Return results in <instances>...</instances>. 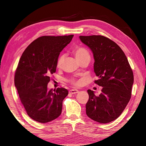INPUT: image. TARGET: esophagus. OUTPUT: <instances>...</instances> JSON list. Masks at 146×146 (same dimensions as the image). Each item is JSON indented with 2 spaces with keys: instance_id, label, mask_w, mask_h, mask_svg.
<instances>
[{
  "instance_id": "1",
  "label": "esophagus",
  "mask_w": 146,
  "mask_h": 146,
  "mask_svg": "<svg viewBox=\"0 0 146 146\" xmlns=\"http://www.w3.org/2000/svg\"><path fill=\"white\" fill-rule=\"evenodd\" d=\"M78 90H76V89H71L69 91V93L70 94H77V93H78Z\"/></svg>"
}]
</instances>
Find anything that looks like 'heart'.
Returning <instances> with one entry per match:
<instances>
[{"instance_id":"b5f03b06","label":"heart","mask_w":146,"mask_h":146,"mask_svg":"<svg viewBox=\"0 0 146 146\" xmlns=\"http://www.w3.org/2000/svg\"><path fill=\"white\" fill-rule=\"evenodd\" d=\"M73 52L78 60H81V59L86 58V57H90L88 51L86 50L85 48H82V47H76L75 48H74ZM64 56L63 54H61L59 56L57 60V63H56L57 67L60 68L61 66V64L63 63V60H64ZM72 82L74 83H78V82H75V80H72Z\"/></svg>"}]
</instances>
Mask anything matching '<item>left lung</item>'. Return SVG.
Returning <instances> with one entry per match:
<instances>
[{
	"label": "left lung",
	"instance_id": "obj_1",
	"mask_svg": "<svg viewBox=\"0 0 146 146\" xmlns=\"http://www.w3.org/2000/svg\"><path fill=\"white\" fill-rule=\"evenodd\" d=\"M83 44L91 49L94 70L102 86L98 96L88 90L89 100L86 113L96 122L107 123L115 120L125 109L131 97L134 75L124 52L115 42L103 36H80Z\"/></svg>",
	"mask_w": 146,
	"mask_h": 146
}]
</instances>
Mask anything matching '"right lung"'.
I'll return each mask as SVG.
<instances>
[{"instance_id":"obj_1","label":"right lung","mask_w":146,"mask_h":146,"mask_svg":"<svg viewBox=\"0 0 146 146\" xmlns=\"http://www.w3.org/2000/svg\"><path fill=\"white\" fill-rule=\"evenodd\" d=\"M73 35L41 36L27 46L15 71L14 83L27 115L46 123L60 115L66 88L48 90L50 75L55 73L57 60Z\"/></svg>"}]
</instances>
